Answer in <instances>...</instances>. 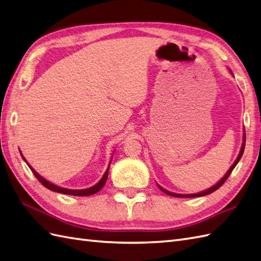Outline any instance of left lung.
<instances>
[{"instance_id":"8db88e82","label":"left lung","mask_w":261,"mask_h":261,"mask_svg":"<svg viewBox=\"0 0 261 261\" xmlns=\"http://www.w3.org/2000/svg\"><path fill=\"white\" fill-rule=\"evenodd\" d=\"M245 143H246V135H244V142H243V145H242V149H240V152H239V154H238V158L236 159V161L233 162V164L230 166V169L227 171V173L225 174V176L220 179V181L216 184V185H214L213 188H211V189H208V190H206V191H204V192H200V193H198V194H190V195H184V194H175V193H171V192H169V191H166V190H164V189H162L161 186H159L160 188V190L161 191H163L165 194H168V195H170V196H174V197H197V196H205V195H208V194H211V193H213V192H215L216 190H218L220 186H222L225 182H226V179L228 178V176L230 175V173L232 172V170L235 169V166L237 165V163L239 162V160H240V158H242V155H243V153H244V150H245Z\"/></svg>"}]
</instances>
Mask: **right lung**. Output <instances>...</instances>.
Segmentation results:
<instances>
[{"instance_id": "obj_1", "label": "right lung", "mask_w": 261, "mask_h": 261, "mask_svg": "<svg viewBox=\"0 0 261 261\" xmlns=\"http://www.w3.org/2000/svg\"><path fill=\"white\" fill-rule=\"evenodd\" d=\"M23 156V155H22ZM24 159V158H23ZM24 161L26 162V160L24 159ZM30 166V169L32 170L33 174H34L36 176V178L38 179L39 182H41L46 189H48L50 191H54V192H57V193H62V194H67V195H73V196H89V195H92V194H96L97 192H99L100 190H101L103 188V185L106 184V181H107V177H108V171H109V168L107 169L105 175L102 176V178L100 179V182L97 183L95 186H92V188H89V189H86V190H68V189H63V188H59V186H56L54 184L49 183L48 181H46L45 178H43L41 175L37 174V173L34 171V169H32V166Z\"/></svg>"}]
</instances>
